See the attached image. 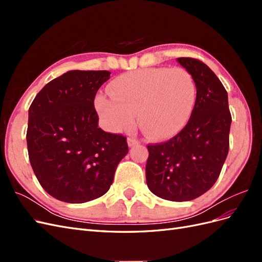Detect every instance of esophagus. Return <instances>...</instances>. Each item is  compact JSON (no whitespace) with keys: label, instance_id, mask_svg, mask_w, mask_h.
I'll return each instance as SVG.
<instances>
[{"label":"esophagus","instance_id":"34e87169","mask_svg":"<svg viewBox=\"0 0 262 262\" xmlns=\"http://www.w3.org/2000/svg\"><path fill=\"white\" fill-rule=\"evenodd\" d=\"M139 143V141L137 140V139H134V138H128V144H129V146H133V145H136V144H138Z\"/></svg>","mask_w":262,"mask_h":262}]
</instances>
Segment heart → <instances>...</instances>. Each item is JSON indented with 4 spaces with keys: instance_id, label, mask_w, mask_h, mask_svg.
<instances>
[{
    "instance_id": "obj_1",
    "label": "heart",
    "mask_w": 262,
    "mask_h": 262,
    "mask_svg": "<svg viewBox=\"0 0 262 262\" xmlns=\"http://www.w3.org/2000/svg\"><path fill=\"white\" fill-rule=\"evenodd\" d=\"M110 97L100 95L95 107L113 132L129 130L137 113L149 137L166 140L185 128L192 116L196 85L181 68H146L118 76L108 86Z\"/></svg>"
}]
</instances>
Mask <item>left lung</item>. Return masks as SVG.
Segmentation results:
<instances>
[{
  "instance_id": "left-lung-1",
  "label": "left lung",
  "mask_w": 262,
  "mask_h": 262,
  "mask_svg": "<svg viewBox=\"0 0 262 262\" xmlns=\"http://www.w3.org/2000/svg\"><path fill=\"white\" fill-rule=\"evenodd\" d=\"M177 61L195 82V106L175 137L147 145L145 176L155 195L181 202L195 199L215 184L228 153L232 116L227 92L213 71L198 59Z\"/></svg>"
}]
</instances>
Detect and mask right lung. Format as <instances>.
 <instances>
[{"instance_id":"add662e5","label":"right lung","mask_w":262,"mask_h":262,"mask_svg":"<svg viewBox=\"0 0 262 262\" xmlns=\"http://www.w3.org/2000/svg\"><path fill=\"white\" fill-rule=\"evenodd\" d=\"M109 71H69L37 94L27 148L39 184L55 199L84 203L105 194L128 153L126 138L98 128L94 99Z\"/></svg>"}]
</instances>
